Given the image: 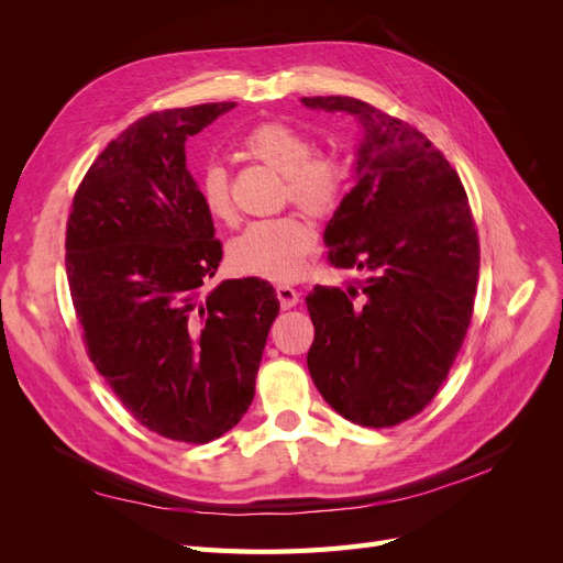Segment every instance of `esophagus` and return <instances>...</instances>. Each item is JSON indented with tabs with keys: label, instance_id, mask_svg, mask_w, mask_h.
<instances>
[{
	"label": "esophagus",
	"instance_id": "1",
	"mask_svg": "<svg viewBox=\"0 0 563 563\" xmlns=\"http://www.w3.org/2000/svg\"><path fill=\"white\" fill-rule=\"evenodd\" d=\"M277 298H279V305L284 310H291L298 302V291L294 286H277Z\"/></svg>",
	"mask_w": 563,
	"mask_h": 563
}]
</instances>
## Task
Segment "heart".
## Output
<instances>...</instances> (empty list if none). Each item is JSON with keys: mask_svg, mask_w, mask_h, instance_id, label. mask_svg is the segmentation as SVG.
I'll return each mask as SVG.
<instances>
[{"mask_svg": "<svg viewBox=\"0 0 563 563\" xmlns=\"http://www.w3.org/2000/svg\"><path fill=\"white\" fill-rule=\"evenodd\" d=\"M242 147L249 157L284 176V201H294L312 216L333 213L347 192V162L333 152H314V141L294 124L263 122L253 126L242 139ZM197 187L203 209L218 220H232L230 176L223 166H203ZM314 242V228L298 213L255 220L230 244V263L242 275L291 282L302 272Z\"/></svg>", "mask_w": 563, "mask_h": 563, "instance_id": "1", "label": "heart"}]
</instances>
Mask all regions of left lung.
<instances>
[{
	"instance_id": "left-lung-1",
	"label": "left lung",
	"mask_w": 563,
	"mask_h": 563,
	"mask_svg": "<svg viewBox=\"0 0 563 563\" xmlns=\"http://www.w3.org/2000/svg\"><path fill=\"white\" fill-rule=\"evenodd\" d=\"M362 124L356 185L329 220L345 288L314 286L310 376L327 404L364 428L420 413L463 347L479 279V236L455 168L428 135L350 96L302 98Z\"/></svg>"
}]
</instances>
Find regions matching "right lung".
Segmentation results:
<instances>
[{"mask_svg": "<svg viewBox=\"0 0 563 563\" xmlns=\"http://www.w3.org/2000/svg\"><path fill=\"white\" fill-rule=\"evenodd\" d=\"M236 103L152 112L100 152L79 183L65 269L84 345L150 432L207 444L255 395L275 288L258 277L211 291L223 244L185 166L187 135Z\"/></svg>", "mask_w": 563, "mask_h": 563, "instance_id": "1", "label": "right lung"}]
</instances>
